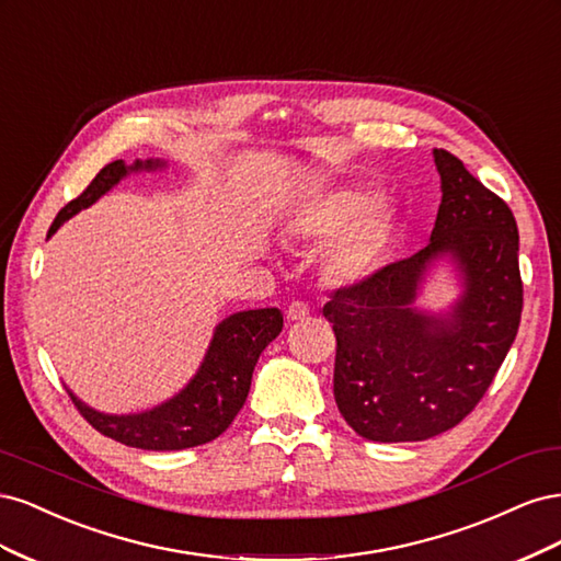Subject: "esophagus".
I'll return each instance as SVG.
<instances>
[{
	"mask_svg": "<svg viewBox=\"0 0 561 561\" xmlns=\"http://www.w3.org/2000/svg\"><path fill=\"white\" fill-rule=\"evenodd\" d=\"M285 316H287V320L290 322H297V320H304L309 316V307L304 301H293L290 307H287V311H285Z\"/></svg>",
	"mask_w": 561,
	"mask_h": 561,
	"instance_id": "esophagus-1",
	"label": "esophagus"
}]
</instances>
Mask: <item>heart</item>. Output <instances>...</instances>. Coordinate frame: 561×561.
Masks as SVG:
<instances>
[{
  "label": "heart",
  "instance_id": "obj_1",
  "mask_svg": "<svg viewBox=\"0 0 561 561\" xmlns=\"http://www.w3.org/2000/svg\"><path fill=\"white\" fill-rule=\"evenodd\" d=\"M375 194L363 186H342L318 198L301 217V231L313 241H334L347 233L330 252V271L339 280H360L375 271L390 241V213L371 206Z\"/></svg>",
  "mask_w": 561,
  "mask_h": 561
}]
</instances>
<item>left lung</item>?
I'll use <instances>...</instances> for the list:
<instances>
[{
  "label": "left lung",
  "instance_id": "1",
  "mask_svg": "<svg viewBox=\"0 0 561 561\" xmlns=\"http://www.w3.org/2000/svg\"><path fill=\"white\" fill-rule=\"evenodd\" d=\"M443 180L431 243L412 257L336 287L322 316L336 336L334 400L375 443H419L461 423L511 351L522 318L519 233L507 203L435 149ZM451 251L467 293L449 319L411 309L422 271Z\"/></svg>",
  "mask_w": 561,
  "mask_h": 561
}]
</instances>
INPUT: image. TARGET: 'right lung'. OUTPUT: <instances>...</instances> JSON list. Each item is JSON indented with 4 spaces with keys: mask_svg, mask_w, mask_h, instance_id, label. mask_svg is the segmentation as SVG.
<instances>
[{
    "mask_svg": "<svg viewBox=\"0 0 561 561\" xmlns=\"http://www.w3.org/2000/svg\"><path fill=\"white\" fill-rule=\"evenodd\" d=\"M159 161H135L126 168L124 161L107 163L91 184L75 201L56 215L48 233H56L58 227L81 208H89L105 192L122 180L128 171L138 168H159ZM283 316L278 309H257L233 313L222 320L215 330L213 344L208 348L198 375L192 379L180 396L168 400L151 412L130 416H107L81 404L72 393V402L79 414L105 437L116 439L126 447H138L149 451H175L186 447H198L213 443L222 435L248 398L254 365L268 342L280 334Z\"/></svg>",
    "mask_w": 561,
    "mask_h": 561,
    "instance_id": "obj_1",
    "label": "right lung"
}]
</instances>
